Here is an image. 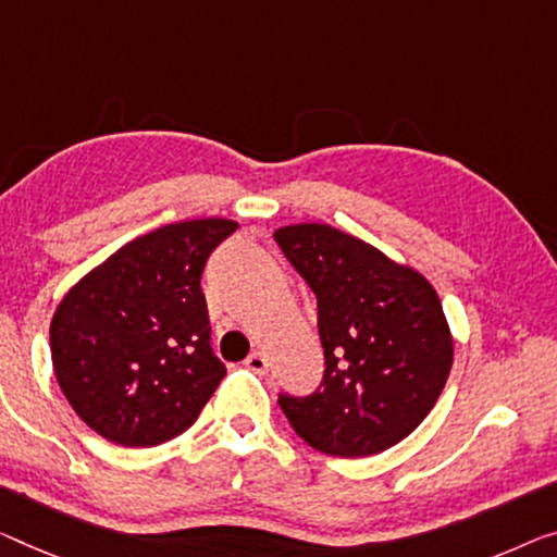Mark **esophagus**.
<instances>
[{"instance_id": "34e87169", "label": "esophagus", "mask_w": 557, "mask_h": 557, "mask_svg": "<svg viewBox=\"0 0 557 557\" xmlns=\"http://www.w3.org/2000/svg\"><path fill=\"white\" fill-rule=\"evenodd\" d=\"M245 368L252 370V372H260V375H262V372L268 370V360H264L262 352H252V355H247Z\"/></svg>"}]
</instances>
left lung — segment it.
<instances>
[{
    "label": "left lung",
    "instance_id": "left-lung-1",
    "mask_svg": "<svg viewBox=\"0 0 557 557\" xmlns=\"http://www.w3.org/2000/svg\"><path fill=\"white\" fill-rule=\"evenodd\" d=\"M275 243L318 297L325 372L305 397L280 393L314 450L364 458L408 437L453 368V337L433 285L330 225H289Z\"/></svg>",
    "mask_w": 557,
    "mask_h": 557
}]
</instances>
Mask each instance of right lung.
<instances>
[{
  "instance_id": "obj_1",
  "label": "right lung",
  "mask_w": 557,
  "mask_h": 557,
  "mask_svg": "<svg viewBox=\"0 0 557 557\" xmlns=\"http://www.w3.org/2000/svg\"><path fill=\"white\" fill-rule=\"evenodd\" d=\"M232 220H189L120 247L57 307L49 345L72 410L110 443L152 447L199 418L225 362L199 280Z\"/></svg>"
}]
</instances>
